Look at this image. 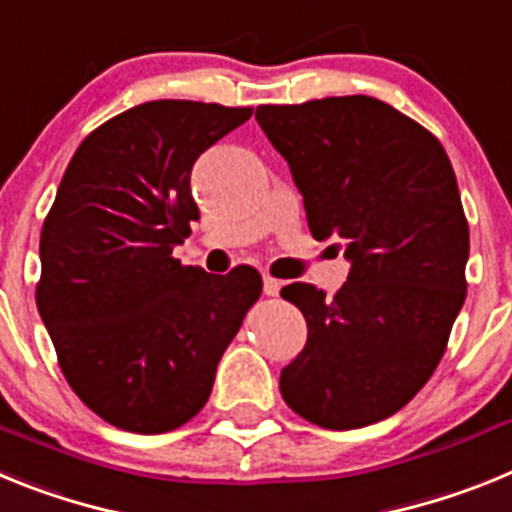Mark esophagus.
<instances>
[{
    "instance_id": "esophagus-1",
    "label": "esophagus",
    "mask_w": 512,
    "mask_h": 512,
    "mask_svg": "<svg viewBox=\"0 0 512 512\" xmlns=\"http://www.w3.org/2000/svg\"><path fill=\"white\" fill-rule=\"evenodd\" d=\"M279 289H282V282L266 274V277H264V295H266V297H277V295H279Z\"/></svg>"
}]
</instances>
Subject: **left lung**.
Here are the masks:
<instances>
[{
	"instance_id": "left-lung-1",
	"label": "left lung",
	"mask_w": 512,
	"mask_h": 512,
	"mask_svg": "<svg viewBox=\"0 0 512 512\" xmlns=\"http://www.w3.org/2000/svg\"><path fill=\"white\" fill-rule=\"evenodd\" d=\"M256 120L289 164L310 233L351 261L333 297L295 282L307 343L282 369L289 408L330 431L379 423L436 372L467 297L469 225L433 133L374 97L261 104Z\"/></svg>"
}]
</instances>
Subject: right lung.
Masks as SVG:
<instances>
[{
	"mask_svg": "<svg viewBox=\"0 0 512 512\" xmlns=\"http://www.w3.org/2000/svg\"><path fill=\"white\" fill-rule=\"evenodd\" d=\"M251 107L156 99L84 138L40 233L35 302L71 390L130 433L174 431L205 408L261 274L174 259L200 220L194 161Z\"/></svg>",
	"mask_w": 512,
	"mask_h": 512,
	"instance_id": "add662e5",
	"label": "right lung"
}]
</instances>
